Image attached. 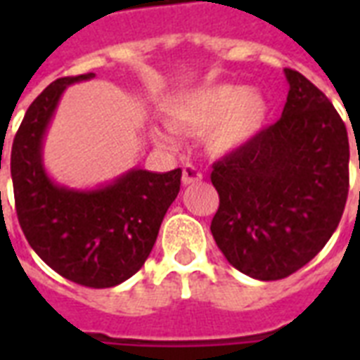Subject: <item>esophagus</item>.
Instances as JSON below:
<instances>
[{
  "mask_svg": "<svg viewBox=\"0 0 360 360\" xmlns=\"http://www.w3.org/2000/svg\"><path fill=\"white\" fill-rule=\"evenodd\" d=\"M202 179V172L194 168L192 164H186L185 168H183V185H194V183H200Z\"/></svg>",
  "mask_w": 360,
  "mask_h": 360,
  "instance_id": "esophagus-1",
  "label": "esophagus"
}]
</instances>
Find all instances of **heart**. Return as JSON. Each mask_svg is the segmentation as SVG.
<instances>
[{
  "mask_svg": "<svg viewBox=\"0 0 360 360\" xmlns=\"http://www.w3.org/2000/svg\"><path fill=\"white\" fill-rule=\"evenodd\" d=\"M168 112L175 127L192 134L207 131L209 151L228 155L262 132L269 108L262 93L248 91V87L237 84H214L177 95ZM153 136L164 147L177 143L175 134L166 127H155Z\"/></svg>",
  "mask_w": 360,
  "mask_h": 360,
  "instance_id": "obj_1",
  "label": "heart"
}]
</instances>
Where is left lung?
<instances>
[{
  "instance_id": "obj_1",
  "label": "left lung",
  "mask_w": 360,
  "mask_h": 360,
  "mask_svg": "<svg viewBox=\"0 0 360 360\" xmlns=\"http://www.w3.org/2000/svg\"><path fill=\"white\" fill-rule=\"evenodd\" d=\"M284 75L282 117L211 174L220 196L211 233L237 271L265 282L290 276L323 248L349 191L346 124L301 72Z\"/></svg>"
}]
</instances>
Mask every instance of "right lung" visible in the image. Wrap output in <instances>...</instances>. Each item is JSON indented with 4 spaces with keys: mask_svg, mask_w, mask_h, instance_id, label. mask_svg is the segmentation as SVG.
<instances>
[{
    "mask_svg": "<svg viewBox=\"0 0 360 360\" xmlns=\"http://www.w3.org/2000/svg\"><path fill=\"white\" fill-rule=\"evenodd\" d=\"M93 78H59L31 103L14 136L11 177L18 222L42 262L76 284L112 288L138 273L151 254L183 172L130 168L95 188L59 185L48 175L42 149L61 95Z\"/></svg>",
    "mask_w": 360,
    "mask_h": 360,
    "instance_id": "add662e5",
    "label": "right lung"
}]
</instances>
